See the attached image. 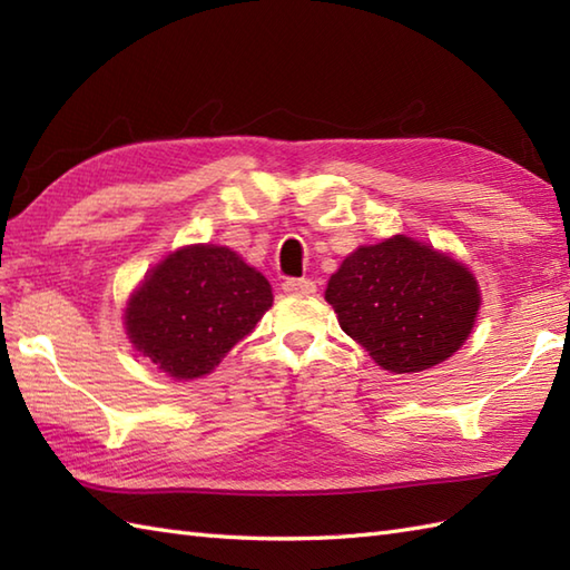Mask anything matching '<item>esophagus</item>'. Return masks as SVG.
Here are the masks:
<instances>
[{"label":"esophagus","mask_w":570,"mask_h":570,"mask_svg":"<svg viewBox=\"0 0 570 570\" xmlns=\"http://www.w3.org/2000/svg\"><path fill=\"white\" fill-rule=\"evenodd\" d=\"M284 294L288 296H311L316 294V284L311 282V278H286V282L282 284Z\"/></svg>","instance_id":"34e87169"}]
</instances>
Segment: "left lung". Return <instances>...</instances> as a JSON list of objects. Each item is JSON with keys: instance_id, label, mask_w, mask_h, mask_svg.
<instances>
[{"instance_id": "8db88e82", "label": "left lung", "mask_w": 570, "mask_h": 570, "mask_svg": "<svg viewBox=\"0 0 570 570\" xmlns=\"http://www.w3.org/2000/svg\"><path fill=\"white\" fill-rule=\"evenodd\" d=\"M325 301L380 367L404 374L439 365L468 341L480 292L460 262L394 235L345 257Z\"/></svg>"}]
</instances>
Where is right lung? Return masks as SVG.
<instances>
[{"mask_svg":"<svg viewBox=\"0 0 570 570\" xmlns=\"http://www.w3.org/2000/svg\"><path fill=\"white\" fill-rule=\"evenodd\" d=\"M272 286L227 247H184L129 298V341L176 380L208 374L272 306Z\"/></svg>","mask_w":570,"mask_h":570,"instance_id":"right-lung-1","label":"right lung"}]
</instances>
